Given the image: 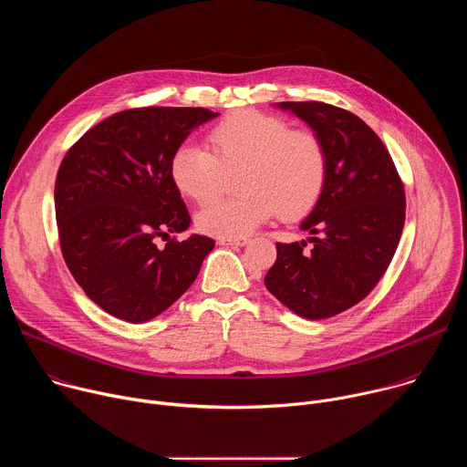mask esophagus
Listing matches in <instances>:
<instances>
[{
	"label": "esophagus",
	"instance_id": "esophagus-1",
	"mask_svg": "<svg viewBox=\"0 0 467 467\" xmlns=\"http://www.w3.org/2000/svg\"><path fill=\"white\" fill-rule=\"evenodd\" d=\"M218 244L220 245H247L249 244V238L245 236H238V238H218Z\"/></svg>",
	"mask_w": 467,
	"mask_h": 467
}]
</instances>
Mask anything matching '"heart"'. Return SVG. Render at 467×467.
Segmentation results:
<instances>
[{"instance_id":"obj_1","label":"heart","mask_w":467,"mask_h":467,"mask_svg":"<svg viewBox=\"0 0 467 467\" xmlns=\"http://www.w3.org/2000/svg\"><path fill=\"white\" fill-rule=\"evenodd\" d=\"M211 150L179 146L170 161L175 188L207 203L225 186L227 173L240 170L242 192L220 199L197 214V227L218 238H238L275 218L308 213L325 188L327 151L308 129H290L277 116L238 110L222 119L209 135Z\"/></svg>"}]
</instances>
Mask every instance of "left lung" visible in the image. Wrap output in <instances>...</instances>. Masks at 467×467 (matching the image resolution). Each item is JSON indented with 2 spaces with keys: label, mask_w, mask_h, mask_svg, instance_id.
<instances>
[{
  "label": "left lung",
  "mask_w": 467,
  "mask_h": 467,
  "mask_svg": "<svg viewBox=\"0 0 467 467\" xmlns=\"http://www.w3.org/2000/svg\"><path fill=\"white\" fill-rule=\"evenodd\" d=\"M277 107L308 123L327 151V181L303 220L306 242L277 244L264 285L306 319L337 316L362 301L380 281L405 225V186L395 164L358 116L319 101Z\"/></svg>",
  "instance_id": "obj_1"
}]
</instances>
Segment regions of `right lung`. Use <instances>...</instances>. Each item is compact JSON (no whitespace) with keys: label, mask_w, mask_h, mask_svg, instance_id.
<instances>
[{"label":"right lung","mask_w":467,"mask_h":467,"mask_svg":"<svg viewBox=\"0 0 467 467\" xmlns=\"http://www.w3.org/2000/svg\"><path fill=\"white\" fill-rule=\"evenodd\" d=\"M203 107H142L112 114L64 155L55 181L60 251L85 294L105 312L144 323L195 281L214 240L182 233L190 214L170 175L173 151L202 123Z\"/></svg>","instance_id":"right-lung-1"}]
</instances>
